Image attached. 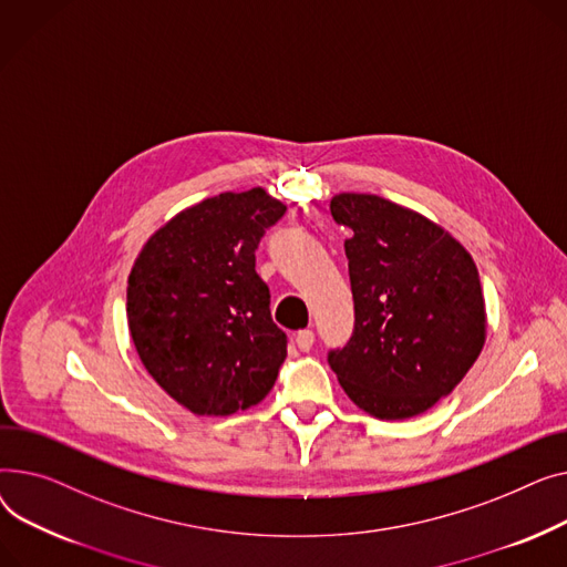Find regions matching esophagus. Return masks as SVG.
I'll use <instances>...</instances> for the list:
<instances>
[{
    "mask_svg": "<svg viewBox=\"0 0 567 567\" xmlns=\"http://www.w3.org/2000/svg\"><path fill=\"white\" fill-rule=\"evenodd\" d=\"M313 341H316V337H313L311 329H302V331H297V334H295V346L302 352H309L313 348Z\"/></svg>",
    "mask_w": 567,
    "mask_h": 567,
    "instance_id": "obj_1",
    "label": "esophagus"
}]
</instances>
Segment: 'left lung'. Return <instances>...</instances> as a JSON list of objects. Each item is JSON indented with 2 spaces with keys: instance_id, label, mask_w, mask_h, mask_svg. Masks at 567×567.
Listing matches in <instances>:
<instances>
[{
  "instance_id": "8db88e82",
  "label": "left lung",
  "mask_w": 567,
  "mask_h": 567,
  "mask_svg": "<svg viewBox=\"0 0 567 567\" xmlns=\"http://www.w3.org/2000/svg\"><path fill=\"white\" fill-rule=\"evenodd\" d=\"M346 240L354 329L327 361L350 401L378 419H410L449 395L485 343L474 258L444 228L378 194L329 204Z\"/></svg>"
}]
</instances>
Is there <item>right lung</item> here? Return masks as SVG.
Returning <instances> with one entry per match:
<instances>
[{"label":"right lung","instance_id":"1","mask_svg":"<svg viewBox=\"0 0 567 567\" xmlns=\"http://www.w3.org/2000/svg\"><path fill=\"white\" fill-rule=\"evenodd\" d=\"M286 206L256 187L206 198L144 245L127 324L153 380L194 414L226 416L277 382L288 337L272 322L256 249Z\"/></svg>","mask_w":567,"mask_h":567}]
</instances>
